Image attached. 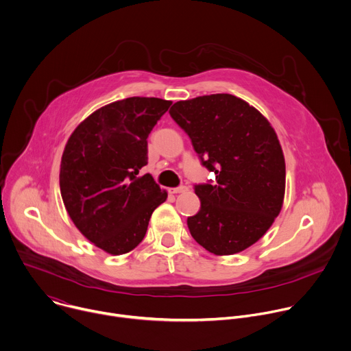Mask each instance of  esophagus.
Masks as SVG:
<instances>
[{
	"mask_svg": "<svg viewBox=\"0 0 351 351\" xmlns=\"http://www.w3.org/2000/svg\"><path fill=\"white\" fill-rule=\"evenodd\" d=\"M169 191H170V193H184V192L188 191V188L186 186H178V188H171Z\"/></svg>",
	"mask_w": 351,
	"mask_h": 351,
	"instance_id": "esophagus-1",
	"label": "esophagus"
}]
</instances>
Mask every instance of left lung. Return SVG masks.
Returning <instances> with one entry per match:
<instances>
[{"label": "left lung", "mask_w": 351, "mask_h": 351, "mask_svg": "<svg viewBox=\"0 0 351 351\" xmlns=\"http://www.w3.org/2000/svg\"><path fill=\"white\" fill-rule=\"evenodd\" d=\"M169 112L217 181L195 185L200 210L188 217L192 237L221 256L248 248L284 202L285 160L274 129L255 107L228 93L181 100Z\"/></svg>", "instance_id": "8db88e82"}]
</instances>
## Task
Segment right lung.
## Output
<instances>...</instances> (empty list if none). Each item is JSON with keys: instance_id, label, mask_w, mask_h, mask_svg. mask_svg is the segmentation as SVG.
<instances>
[{"instance_id": "right-lung-1", "label": "right lung", "mask_w": 351, "mask_h": 351, "mask_svg": "<svg viewBox=\"0 0 351 351\" xmlns=\"http://www.w3.org/2000/svg\"><path fill=\"white\" fill-rule=\"evenodd\" d=\"M171 101L129 97L107 104L71 133L60 163V193L77 229L111 255L134 250L167 192L151 174L147 138Z\"/></svg>"}]
</instances>
